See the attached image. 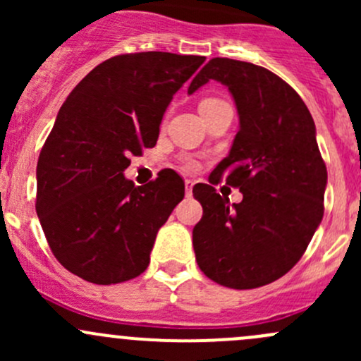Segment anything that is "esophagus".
<instances>
[{
	"label": "esophagus",
	"mask_w": 361,
	"mask_h": 361,
	"mask_svg": "<svg viewBox=\"0 0 361 361\" xmlns=\"http://www.w3.org/2000/svg\"><path fill=\"white\" fill-rule=\"evenodd\" d=\"M192 188H194V181L192 180L185 181V194H187V197H190L192 195Z\"/></svg>",
	"instance_id": "esophagus-1"
}]
</instances>
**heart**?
<instances>
[{
	"instance_id": "1",
	"label": "heart",
	"mask_w": 361,
	"mask_h": 361,
	"mask_svg": "<svg viewBox=\"0 0 361 361\" xmlns=\"http://www.w3.org/2000/svg\"><path fill=\"white\" fill-rule=\"evenodd\" d=\"M221 103L220 99H216V97H206V99L201 101V104H199V110H204V108H209V106H214V104ZM188 167H195L194 162H188Z\"/></svg>"
}]
</instances>
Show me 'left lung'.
<instances>
[{
    "instance_id": "1",
    "label": "left lung",
    "mask_w": 361,
    "mask_h": 361,
    "mask_svg": "<svg viewBox=\"0 0 361 361\" xmlns=\"http://www.w3.org/2000/svg\"><path fill=\"white\" fill-rule=\"evenodd\" d=\"M209 80L234 97L239 130L231 152L194 187L202 218L192 232L195 260L218 285L250 290L269 285L300 260L323 218L326 166L311 113L297 92L269 69L214 57L192 80L194 94ZM221 179L243 201L216 194Z\"/></svg>"
}]
</instances>
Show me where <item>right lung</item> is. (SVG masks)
Instances as JSON below:
<instances>
[{
    "instance_id": "right-lung-1",
    "label": "right lung",
    "mask_w": 361,
    "mask_h": 361,
    "mask_svg": "<svg viewBox=\"0 0 361 361\" xmlns=\"http://www.w3.org/2000/svg\"><path fill=\"white\" fill-rule=\"evenodd\" d=\"M206 57L123 54L96 66L66 97L36 166V213L50 250L96 285L147 271L159 228L183 199L171 169L141 187L123 176L155 147L174 94Z\"/></svg>"
}]
</instances>
